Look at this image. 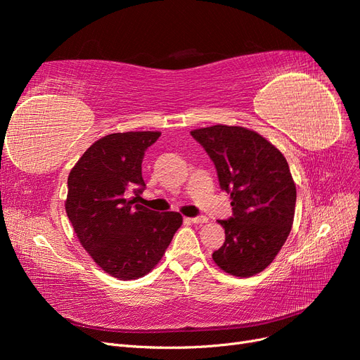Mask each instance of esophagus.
I'll list each match as a JSON object with an SVG mask.
<instances>
[{"instance_id":"obj_1","label":"esophagus","mask_w":360,"mask_h":360,"mask_svg":"<svg viewBox=\"0 0 360 360\" xmlns=\"http://www.w3.org/2000/svg\"><path fill=\"white\" fill-rule=\"evenodd\" d=\"M188 221L192 224H205L209 219H207L205 216H195V217H188Z\"/></svg>"}]
</instances>
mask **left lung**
I'll return each instance as SVG.
<instances>
[{"instance_id":"8db88e82","label":"left lung","mask_w":360,"mask_h":360,"mask_svg":"<svg viewBox=\"0 0 360 360\" xmlns=\"http://www.w3.org/2000/svg\"><path fill=\"white\" fill-rule=\"evenodd\" d=\"M191 135L213 160L233 216L217 221L225 242L213 261L226 274L254 276L275 259L291 231L296 184L284 155L266 138L240 126L216 124Z\"/></svg>"}]
</instances>
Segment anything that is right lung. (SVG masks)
<instances>
[{
	"label": "right lung",
	"mask_w": 360,
	"mask_h": 360,
	"mask_svg": "<svg viewBox=\"0 0 360 360\" xmlns=\"http://www.w3.org/2000/svg\"><path fill=\"white\" fill-rule=\"evenodd\" d=\"M160 132L111 134L96 141L68 179L66 213L94 263L114 278L147 275L162 259L183 217L129 200L141 193L146 150Z\"/></svg>",
	"instance_id": "right-lung-1"
}]
</instances>
